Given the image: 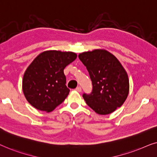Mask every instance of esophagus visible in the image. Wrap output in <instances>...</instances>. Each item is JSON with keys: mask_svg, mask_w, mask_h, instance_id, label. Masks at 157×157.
<instances>
[{"mask_svg": "<svg viewBox=\"0 0 157 157\" xmlns=\"http://www.w3.org/2000/svg\"><path fill=\"white\" fill-rule=\"evenodd\" d=\"M75 90H77V92H81V91H82V88H81L80 86L77 87L76 89H75Z\"/></svg>", "mask_w": 157, "mask_h": 157, "instance_id": "obj_1", "label": "esophagus"}]
</instances>
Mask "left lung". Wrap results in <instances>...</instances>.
Masks as SVG:
<instances>
[{
  "label": "left lung",
  "instance_id": "left-lung-1",
  "mask_svg": "<svg viewBox=\"0 0 157 157\" xmlns=\"http://www.w3.org/2000/svg\"><path fill=\"white\" fill-rule=\"evenodd\" d=\"M86 67L93 90L82 97L95 113L108 115L121 107L129 93V80L124 67L113 54L104 49L85 52L78 55Z\"/></svg>",
  "mask_w": 157,
  "mask_h": 157
}]
</instances>
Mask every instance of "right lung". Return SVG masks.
Instances as JSON below:
<instances>
[{
	"label": "right lung",
	"mask_w": 157,
	"mask_h": 157,
	"mask_svg": "<svg viewBox=\"0 0 157 157\" xmlns=\"http://www.w3.org/2000/svg\"><path fill=\"white\" fill-rule=\"evenodd\" d=\"M77 58L72 52L49 50L39 54L25 71L23 92L33 107L51 112L70 93L64 69Z\"/></svg>",
	"instance_id": "1"
}]
</instances>
